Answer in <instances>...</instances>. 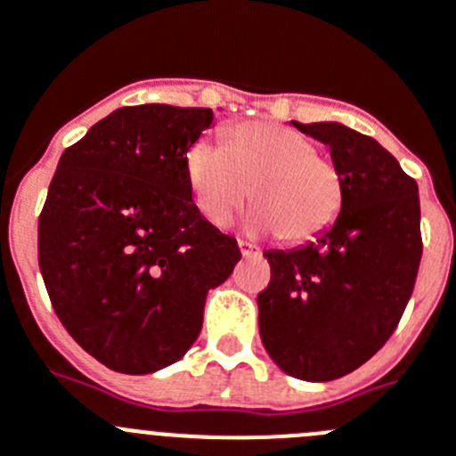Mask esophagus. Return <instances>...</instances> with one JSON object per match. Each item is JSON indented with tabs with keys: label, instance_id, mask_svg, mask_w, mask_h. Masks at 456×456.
I'll use <instances>...</instances> for the list:
<instances>
[{
	"label": "esophagus",
	"instance_id": "34e87169",
	"mask_svg": "<svg viewBox=\"0 0 456 456\" xmlns=\"http://www.w3.org/2000/svg\"><path fill=\"white\" fill-rule=\"evenodd\" d=\"M240 250L244 257L257 256V253H260V248H257L256 244H250V241H244V240H240Z\"/></svg>",
	"mask_w": 456,
	"mask_h": 456
}]
</instances>
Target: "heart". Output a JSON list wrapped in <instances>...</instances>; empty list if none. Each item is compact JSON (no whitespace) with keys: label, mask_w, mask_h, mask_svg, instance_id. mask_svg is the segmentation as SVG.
I'll use <instances>...</instances> for the list:
<instances>
[{"label":"heart","mask_w":456,"mask_h":456,"mask_svg":"<svg viewBox=\"0 0 456 456\" xmlns=\"http://www.w3.org/2000/svg\"><path fill=\"white\" fill-rule=\"evenodd\" d=\"M185 176L199 212L216 228L231 224L248 196L260 206L248 228L298 244L328 231L344 203V181L310 137L265 119L228 128L225 146L199 137L185 151Z\"/></svg>","instance_id":"heart-1"}]
</instances>
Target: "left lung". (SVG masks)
<instances>
[{
    "label": "left lung",
    "mask_w": 456,
    "mask_h": 456,
    "mask_svg": "<svg viewBox=\"0 0 456 456\" xmlns=\"http://www.w3.org/2000/svg\"><path fill=\"white\" fill-rule=\"evenodd\" d=\"M294 126L330 146L344 203L316 241L265 253L260 337L287 375L330 382L369 362L403 319L423 256L419 185L373 137L337 122Z\"/></svg>",
    "instance_id": "obj_1"
}]
</instances>
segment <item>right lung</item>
I'll list each match as a JSON object with an SVG mask.
<instances>
[{"label": "right lung", "instance_id": "1", "mask_svg": "<svg viewBox=\"0 0 456 456\" xmlns=\"http://www.w3.org/2000/svg\"><path fill=\"white\" fill-rule=\"evenodd\" d=\"M210 108L124 106L62 151L37 219V265L53 312L117 373L174 364L203 325L208 291L241 260L200 215L185 151Z\"/></svg>", "mask_w": 456, "mask_h": 456}]
</instances>
